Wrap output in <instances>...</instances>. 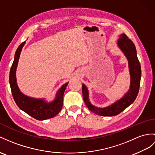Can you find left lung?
Segmentation results:
<instances>
[{
	"label": "left lung",
	"mask_w": 155,
	"mask_h": 155,
	"mask_svg": "<svg viewBox=\"0 0 155 155\" xmlns=\"http://www.w3.org/2000/svg\"><path fill=\"white\" fill-rule=\"evenodd\" d=\"M117 46L125 55L127 61L130 74V85L127 92L121 99L104 108L94 106L91 103L89 97V91L85 84H82L83 98L86 106L95 114L103 116H112L120 114L134 103L139 93L141 77V65L137 56L135 45L129 39L126 34H121L117 41Z\"/></svg>",
	"instance_id": "8db88e82"
}]
</instances>
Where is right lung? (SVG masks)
<instances>
[{
    "instance_id": "right-lung-1",
    "label": "right lung",
    "mask_w": 155,
    "mask_h": 155,
    "mask_svg": "<svg viewBox=\"0 0 155 155\" xmlns=\"http://www.w3.org/2000/svg\"><path fill=\"white\" fill-rule=\"evenodd\" d=\"M25 41L18 47L14 56V60L10 71L9 81L14 99L18 107L36 120H45L52 118L61 110L63 105L64 93L68 82L62 85L56 92L53 101L48 102L45 99H36L24 95L18 87L16 80V69L22 48Z\"/></svg>"
}]
</instances>
